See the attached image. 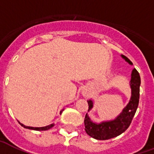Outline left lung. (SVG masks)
Masks as SVG:
<instances>
[{
	"instance_id": "obj_1",
	"label": "left lung",
	"mask_w": 154,
	"mask_h": 154,
	"mask_svg": "<svg viewBox=\"0 0 154 154\" xmlns=\"http://www.w3.org/2000/svg\"><path fill=\"white\" fill-rule=\"evenodd\" d=\"M122 58H125L129 64H133V63L126 56L122 55ZM140 75L134 68L132 71L131 77L132 96L126 108H125L122 112L120 113V115L116 120L108 122H103L101 124H95L91 122L90 118L86 114L84 119L86 133L96 140H108L124 133L130 125L136 111L137 109L140 98ZM88 103L89 106V111L92 108V101L88 100Z\"/></svg>"
}]
</instances>
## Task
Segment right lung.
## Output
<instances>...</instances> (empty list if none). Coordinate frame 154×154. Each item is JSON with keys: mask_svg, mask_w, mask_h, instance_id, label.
I'll use <instances>...</instances> for the list:
<instances>
[{"mask_svg": "<svg viewBox=\"0 0 154 154\" xmlns=\"http://www.w3.org/2000/svg\"><path fill=\"white\" fill-rule=\"evenodd\" d=\"M21 124V123H20ZM21 126H23L24 128H29V129H34V130H37V131H43V130H48V129H50L51 128H52L54 125V124H52V125H47L46 126V127H41V128H34V127H29V126H25L24 125H22V124H21Z\"/></svg>", "mask_w": 154, "mask_h": 154, "instance_id": "obj_1", "label": "right lung"}]
</instances>
